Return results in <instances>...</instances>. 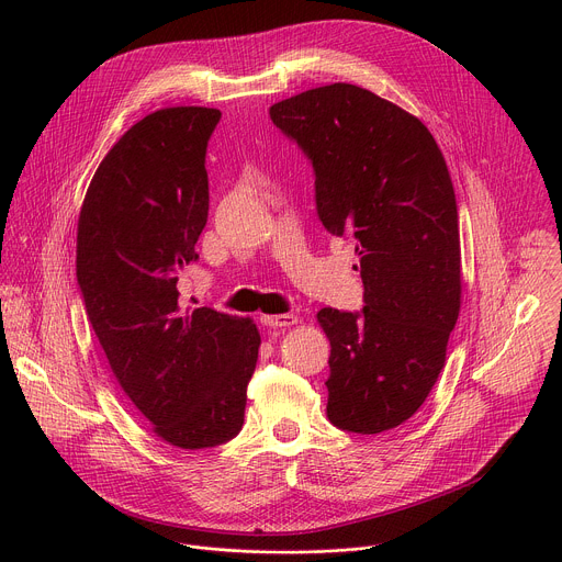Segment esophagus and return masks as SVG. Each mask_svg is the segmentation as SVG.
I'll return each mask as SVG.
<instances>
[{"label":"esophagus","mask_w":562,"mask_h":562,"mask_svg":"<svg viewBox=\"0 0 562 562\" xmlns=\"http://www.w3.org/2000/svg\"><path fill=\"white\" fill-rule=\"evenodd\" d=\"M295 315L293 313H282V315H260V323L267 329H278V327H291L295 325Z\"/></svg>","instance_id":"1"}]
</instances>
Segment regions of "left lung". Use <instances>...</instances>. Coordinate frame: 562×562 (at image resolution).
Masks as SVG:
<instances>
[{
	"label": "left lung",
	"mask_w": 562,
	"mask_h": 562,
	"mask_svg": "<svg viewBox=\"0 0 562 562\" xmlns=\"http://www.w3.org/2000/svg\"><path fill=\"white\" fill-rule=\"evenodd\" d=\"M315 173L323 226L353 237L362 311L323 308L331 342L327 416L380 434L409 420L445 367L460 311L458 206L429 128L353 85H329L269 109Z\"/></svg>",
	"instance_id": "left-lung-1"
}]
</instances>
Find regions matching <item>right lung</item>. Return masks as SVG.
Listing matches in <instances>:
<instances>
[{
    "label": "right lung",
    "mask_w": 562,
    "mask_h": 562,
    "mask_svg": "<svg viewBox=\"0 0 562 562\" xmlns=\"http://www.w3.org/2000/svg\"><path fill=\"white\" fill-rule=\"evenodd\" d=\"M220 117L176 106L133 124L77 222V284L113 375L155 436L193 451L243 429L260 349L254 319L184 308L178 291L209 217L204 162Z\"/></svg>",
    "instance_id": "obj_1"
}]
</instances>
